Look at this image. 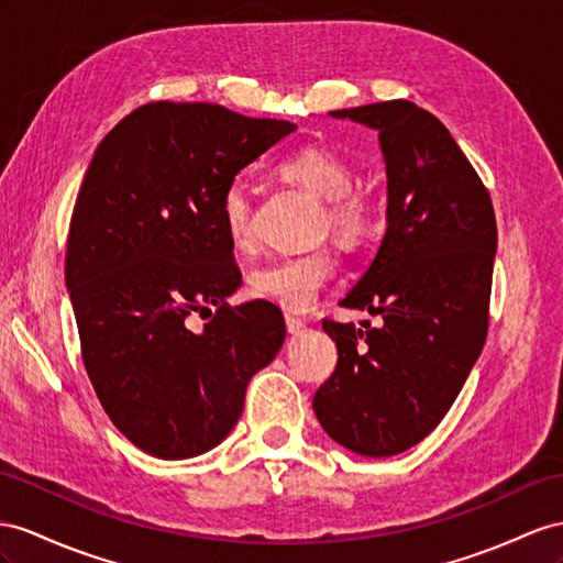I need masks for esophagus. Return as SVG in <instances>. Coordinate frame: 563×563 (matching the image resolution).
Wrapping results in <instances>:
<instances>
[{"label":"esophagus","instance_id":"34e87169","mask_svg":"<svg viewBox=\"0 0 563 563\" xmlns=\"http://www.w3.org/2000/svg\"><path fill=\"white\" fill-rule=\"evenodd\" d=\"M285 325H287V333H292V335H299L301 330L307 328V323L299 319V316H295V313H285Z\"/></svg>","mask_w":563,"mask_h":563}]
</instances>
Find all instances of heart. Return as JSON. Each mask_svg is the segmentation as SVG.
Returning a JSON list of instances; mask_svg holds the SVG:
<instances>
[{
    "label": "heart",
    "mask_w": 563,
    "mask_h": 563,
    "mask_svg": "<svg viewBox=\"0 0 563 563\" xmlns=\"http://www.w3.org/2000/svg\"><path fill=\"white\" fill-rule=\"evenodd\" d=\"M280 176L325 201L323 228L344 247H358L373 233V209L352 192V166L325 147H305L280 164ZM221 223L233 244H247L252 235V201L242 183H230L221 197ZM335 273V256L328 250L283 256L258 266L250 278V292L287 311H309Z\"/></svg>",
    "instance_id": "1"
}]
</instances>
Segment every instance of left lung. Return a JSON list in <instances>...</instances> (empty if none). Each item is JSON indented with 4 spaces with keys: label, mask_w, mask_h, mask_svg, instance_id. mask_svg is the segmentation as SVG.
Returning <instances> with one entry per match:
<instances>
[{
    "label": "left lung",
    "mask_w": 563,
    "mask_h": 563,
    "mask_svg": "<svg viewBox=\"0 0 563 563\" xmlns=\"http://www.w3.org/2000/svg\"><path fill=\"white\" fill-rule=\"evenodd\" d=\"M378 133L387 228L340 305L383 325L323 321L338 366L313 397L316 419L362 456H395L444 419L487 338L497 252L495 209L450 131L407 99L330 111Z\"/></svg>",
    "instance_id": "1"
}]
</instances>
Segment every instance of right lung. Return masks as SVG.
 I'll return each mask as SVG.
<instances>
[{
    "instance_id": "add662e5",
    "label": "right lung",
    "mask_w": 563,
    "mask_h": 563,
    "mask_svg": "<svg viewBox=\"0 0 563 563\" xmlns=\"http://www.w3.org/2000/svg\"><path fill=\"white\" fill-rule=\"evenodd\" d=\"M295 128L221 104L152 102L99 142L70 216L66 290L95 393L142 452L213 450L283 347L278 307L225 301L242 276L221 197ZM205 310V327L186 325Z\"/></svg>"
}]
</instances>
